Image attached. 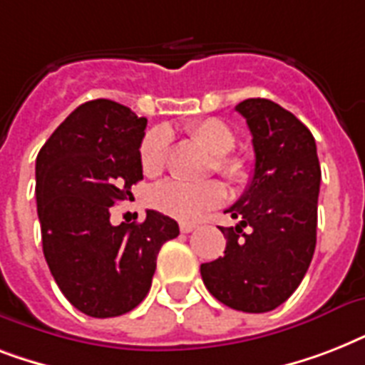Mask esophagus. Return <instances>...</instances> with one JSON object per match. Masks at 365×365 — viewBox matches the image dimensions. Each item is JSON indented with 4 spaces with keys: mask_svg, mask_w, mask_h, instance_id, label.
I'll return each instance as SVG.
<instances>
[{
    "mask_svg": "<svg viewBox=\"0 0 365 365\" xmlns=\"http://www.w3.org/2000/svg\"><path fill=\"white\" fill-rule=\"evenodd\" d=\"M193 229H197V223L195 222H180V231L182 233H191Z\"/></svg>",
    "mask_w": 365,
    "mask_h": 365,
    "instance_id": "esophagus-1",
    "label": "esophagus"
}]
</instances>
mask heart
Returning a JSON list of instances; mask_svg holds the SVG:
<instances>
[{"instance_id": "1", "label": "heart", "mask_w": 365, "mask_h": 365, "mask_svg": "<svg viewBox=\"0 0 365 365\" xmlns=\"http://www.w3.org/2000/svg\"><path fill=\"white\" fill-rule=\"evenodd\" d=\"M189 136L214 157L212 166L235 185H244L250 178V166L244 157L231 153L237 143L233 128L220 119H200L187 126ZM170 136L163 126L149 130L140 145V163L148 176H159L165 170ZM227 197V189L220 182L183 183L176 180L159 183L151 193V205L165 216L180 222H191L202 212L216 208Z\"/></svg>"}]
</instances>
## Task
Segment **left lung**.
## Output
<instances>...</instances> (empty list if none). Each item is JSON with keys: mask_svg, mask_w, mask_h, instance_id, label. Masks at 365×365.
Returning a JSON list of instances; mask_svg holds the SVG:
<instances>
[{"mask_svg": "<svg viewBox=\"0 0 365 365\" xmlns=\"http://www.w3.org/2000/svg\"><path fill=\"white\" fill-rule=\"evenodd\" d=\"M237 111L252 132L254 176L225 210L239 220L220 227L225 252L200 274L223 305L267 312L294 294L311 265L322 174L314 138L294 113L265 98L244 100Z\"/></svg>", "mask_w": 365, "mask_h": 365, "instance_id": "left-lung-1", "label": "left lung"}]
</instances>
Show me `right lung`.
Wrapping results in <instances>:
<instances>
[{"instance_id":"right-lung-1","label":"right lung","mask_w":365,"mask_h":365,"mask_svg":"<svg viewBox=\"0 0 365 365\" xmlns=\"http://www.w3.org/2000/svg\"><path fill=\"white\" fill-rule=\"evenodd\" d=\"M145 117L111 100H91L51 134L36 160L43 254L66 299L94 318L121 317L151 288L157 254L178 223L148 210L111 225L110 208L132 200L143 178Z\"/></svg>"}]
</instances>
